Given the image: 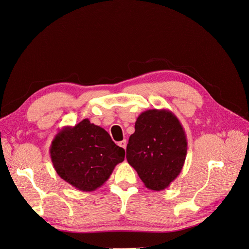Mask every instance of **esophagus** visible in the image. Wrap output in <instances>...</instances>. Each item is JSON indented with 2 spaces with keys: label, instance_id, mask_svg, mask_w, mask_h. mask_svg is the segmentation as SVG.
<instances>
[{
  "label": "esophagus",
  "instance_id": "34e87169",
  "mask_svg": "<svg viewBox=\"0 0 249 249\" xmlns=\"http://www.w3.org/2000/svg\"><path fill=\"white\" fill-rule=\"evenodd\" d=\"M118 145L120 146V147H122V148H124V149H126V146H127V143H126V140H123V141H120L119 143H118Z\"/></svg>",
  "mask_w": 249,
  "mask_h": 249
}]
</instances>
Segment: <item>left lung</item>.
Instances as JSON below:
<instances>
[{"label": "left lung", "instance_id": "1", "mask_svg": "<svg viewBox=\"0 0 249 249\" xmlns=\"http://www.w3.org/2000/svg\"><path fill=\"white\" fill-rule=\"evenodd\" d=\"M126 158L145 186L154 191L167 188L180 174L187 154L185 131L166 109L142 112L129 137Z\"/></svg>", "mask_w": 249, "mask_h": 249}]
</instances>
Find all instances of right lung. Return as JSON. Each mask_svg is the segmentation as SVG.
<instances>
[{"instance_id":"add662e5","label":"right lung","mask_w":249,"mask_h":249,"mask_svg":"<svg viewBox=\"0 0 249 249\" xmlns=\"http://www.w3.org/2000/svg\"><path fill=\"white\" fill-rule=\"evenodd\" d=\"M50 156L57 174L81 191H94L109 179L115 166L125 157L108 132L82 120L56 134L50 146Z\"/></svg>"}]
</instances>
